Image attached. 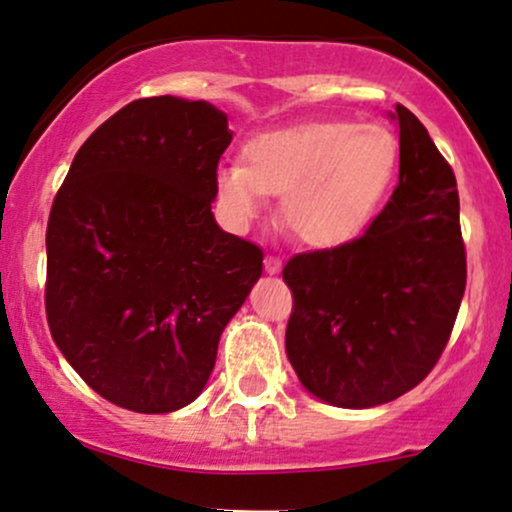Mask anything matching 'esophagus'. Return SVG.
Listing matches in <instances>:
<instances>
[{"label": "esophagus", "mask_w": 512, "mask_h": 512, "mask_svg": "<svg viewBox=\"0 0 512 512\" xmlns=\"http://www.w3.org/2000/svg\"><path fill=\"white\" fill-rule=\"evenodd\" d=\"M280 268H283V261H280L278 256H266V273H280Z\"/></svg>", "instance_id": "obj_1"}]
</instances>
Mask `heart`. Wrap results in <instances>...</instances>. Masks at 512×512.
Segmentation results:
<instances>
[{
	"label": "heart",
	"instance_id": "1",
	"mask_svg": "<svg viewBox=\"0 0 512 512\" xmlns=\"http://www.w3.org/2000/svg\"><path fill=\"white\" fill-rule=\"evenodd\" d=\"M246 164L217 169L222 208L237 225L283 193L285 227L312 249H338L370 229L401 166L399 137L384 125L348 120L263 132L244 147Z\"/></svg>",
	"mask_w": 512,
	"mask_h": 512
}]
</instances>
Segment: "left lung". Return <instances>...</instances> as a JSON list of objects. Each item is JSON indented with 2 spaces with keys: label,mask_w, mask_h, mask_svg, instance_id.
Returning <instances> with one entry per match:
<instances>
[{
  "label": "left lung",
  "mask_w": 512,
  "mask_h": 512,
  "mask_svg": "<svg viewBox=\"0 0 512 512\" xmlns=\"http://www.w3.org/2000/svg\"><path fill=\"white\" fill-rule=\"evenodd\" d=\"M399 125V186L360 239L300 254L283 280L295 307L287 360L302 387L341 409L399 399L438 363L467 285L450 164L409 108Z\"/></svg>",
  "instance_id": "1"
}]
</instances>
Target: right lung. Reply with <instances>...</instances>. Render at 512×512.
I'll return each mask as SVG.
<instances>
[{
	"mask_svg": "<svg viewBox=\"0 0 512 512\" xmlns=\"http://www.w3.org/2000/svg\"><path fill=\"white\" fill-rule=\"evenodd\" d=\"M232 142L208 101H132L74 154L50 210L45 312L77 375L137 413L198 399L263 251L220 229L215 174Z\"/></svg>",
	"mask_w": 512,
	"mask_h": 512,
	"instance_id": "obj_1",
	"label": "right lung"
}]
</instances>
